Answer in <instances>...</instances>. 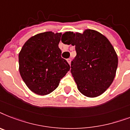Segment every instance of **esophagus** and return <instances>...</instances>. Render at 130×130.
Returning a JSON list of instances; mask_svg holds the SVG:
<instances>
[{"label": "esophagus", "instance_id": "esophagus-1", "mask_svg": "<svg viewBox=\"0 0 130 130\" xmlns=\"http://www.w3.org/2000/svg\"><path fill=\"white\" fill-rule=\"evenodd\" d=\"M67 62H68V63L70 65V64H71V59L70 58H68L67 59Z\"/></svg>", "mask_w": 130, "mask_h": 130}]
</instances>
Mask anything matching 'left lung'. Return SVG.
I'll return each instance as SVG.
<instances>
[{"mask_svg": "<svg viewBox=\"0 0 130 130\" xmlns=\"http://www.w3.org/2000/svg\"><path fill=\"white\" fill-rule=\"evenodd\" d=\"M63 36V43L75 46L76 56L70 72L78 91L88 97L103 94L113 81L118 68V56L111 43L92 29L83 34L68 31Z\"/></svg>", "mask_w": 130, "mask_h": 130, "instance_id": "obj_1", "label": "left lung"}]
</instances>
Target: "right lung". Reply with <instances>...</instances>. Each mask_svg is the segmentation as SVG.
I'll return each mask as SVG.
<instances>
[{"mask_svg": "<svg viewBox=\"0 0 130 130\" xmlns=\"http://www.w3.org/2000/svg\"><path fill=\"white\" fill-rule=\"evenodd\" d=\"M61 33L47 31L28 39L19 54V72L29 89L36 94H50L70 70L58 47Z\"/></svg>", "mask_w": 130, "mask_h": 130, "instance_id": "1", "label": "right lung"}]
</instances>
